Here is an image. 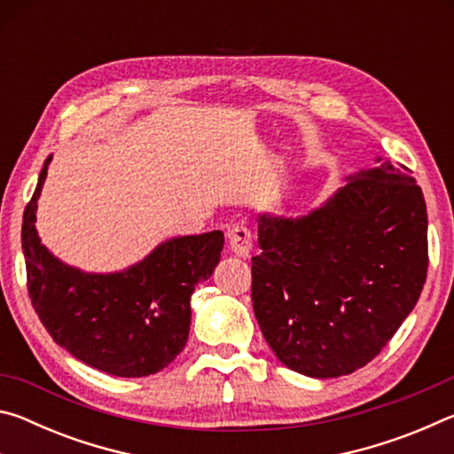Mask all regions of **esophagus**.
<instances>
[{
	"instance_id": "1",
	"label": "esophagus",
	"mask_w": 454,
	"mask_h": 454,
	"mask_svg": "<svg viewBox=\"0 0 454 454\" xmlns=\"http://www.w3.org/2000/svg\"><path fill=\"white\" fill-rule=\"evenodd\" d=\"M228 244L238 258H248L252 252L250 230L244 224H236L232 230H228Z\"/></svg>"
}]
</instances>
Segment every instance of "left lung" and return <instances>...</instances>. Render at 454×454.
<instances>
[{
    "label": "left lung",
    "instance_id": "8db88e82",
    "mask_svg": "<svg viewBox=\"0 0 454 454\" xmlns=\"http://www.w3.org/2000/svg\"><path fill=\"white\" fill-rule=\"evenodd\" d=\"M376 162L304 216H258V326L282 364L312 379L371 363L425 286V196L409 168Z\"/></svg>",
    "mask_w": 454,
    "mask_h": 454
}]
</instances>
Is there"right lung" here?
<instances>
[{
	"label": "right lung",
	"instance_id": "add662e5",
	"mask_svg": "<svg viewBox=\"0 0 454 454\" xmlns=\"http://www.w3.org/2000/svg\"><path fill=\"white\" fill-rule=\"evenodd\" d=\"M51 156L21 224L27 292L42 325L59 347L98 371L136 379L162 371L186 347L190 296L220 262L224 234L176 236L120 272H83L61 262L35 228Z\"/></svg>",
	"mask_w": 454,
	"mask_h": 454
}]
</instances>
